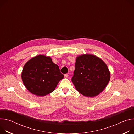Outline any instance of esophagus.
<instances>
[{
    "instance_id": "obj_1",
    "label": "esophagus",
    "mask_w": 134,
    "mask_h": 134,
    "mask_svg": "<svg viewBox=\"0 0 134 134\" xmlns=\"http://www.w3.org/2000/svg\"><path fill=\"white\" fill-rule=\"evenodd\" d=\"M64 76H65V77L67 78V77H68V74H65L64 75Z\"/></svg>"
}]
</instances>
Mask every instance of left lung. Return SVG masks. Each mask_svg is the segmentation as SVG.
Segmentation results:
<instances>
[{
	"label": "left lung",
	"mask_w": 134,
	"mask_h": 134,
	"mask_svg": "<svg viewBox=\"0 0 134 134\" xmlns=\"http://www.w3.org/2000/svg\"><path fill=\"white\" fill-rule=\"evenodd\" d=\"M109 80L110 72L107 65L98 57L84 54L76 58L71 81L80 93L90 97L98 95Z\"/></svg>",
	"instance_id": "left-lung-1"
}]
</instances>
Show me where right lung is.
<instances>
[{
    "label": "right lung",
    "instance_id": "1",
    "mask_svg": "<svg viewBox=\"0 0 134 134\" xmlns=\"http://www.w3.org/2000/svg\"><path fill=\"white\" fill-rule=\"evenodd\" d=\"M22 79L26 88L32 94L44 96L52 92L64 77L59 66L50 57L36 56L24 66Z\"/></svg>",
    "mask_w": 134,
    "mask_h": 134
}]
</instances>
